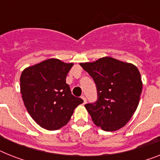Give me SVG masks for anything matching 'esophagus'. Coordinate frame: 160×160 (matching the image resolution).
I'll use <instances>...</instances> for the list:
<instances>
[{
  "label": "esophagus",
  "mask_w": 160,
  "mask_h": 160,
  "mask_svg": "<svg viewBox=\"0 0 160 160\" xmlns=\"http://www.w3.org/2000/svg\"><path fill=\"white\" fill-rule=\"evenodd\" d=\"M81 98L83 100V104L85 105L86 103H87V99H86V97H85V96H82V97H81Z\"/></svg>",
  "instance_id": "obj_1"
}]
</instances>
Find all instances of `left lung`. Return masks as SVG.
Segmentation results:
<instances>
[{
	"instance_id": "8db88e82",
	"label": "left lung",
	"mask_w": 160,
	"mask_h": 160,
	"mask_svg": "<svg viewBox=\"0 0 160 160\" xmlns=\"http://www.w3.org/2000/svg\"><path fill=\"white\" fill-rule=\"evenodd\" d=\"M80 65L97 88L98 101L85 105L93 122L106 132L122 128L132 117L141 98L142 81L138 68L109 56Z\"/></svg>"
}]
</instances>
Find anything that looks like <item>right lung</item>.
<instances>
[{
	"mask_svg": "<svg viewBox=\"0 0 160 160\" xmlns=\"http://www.w3.org/2000/svg\"><path fill=\"white\" fill-rule=\"evenodd\" d=\"M72 63L48 59L24 68L20 77V92L33 120L43 128L53 131L65 126L75 108L83 102L71 94L66 76Z\"/></svg>",
	"mask_w": 160,
	"mask_h": 160,
	"instance_id": "right-lung-1",
	"label": "right lung"
}]
</instances>
